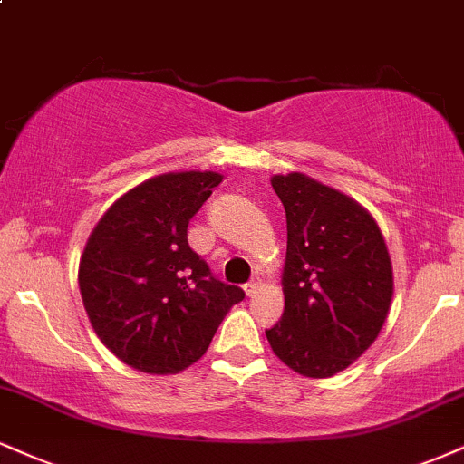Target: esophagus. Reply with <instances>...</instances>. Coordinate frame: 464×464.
Wrapping results in <instances>:
<instances>
[{"label": "esophagus", "mask_w": 464, "mask_h": 464, "mask_svg": "<svg viewBox=\"0 0 464 464\" xmlns=\"http://www.w3.org/2000/svg\"><path fill=\"white\" fill-rule=\"evenodd\" d=\"M256 289H259V283H256V281H250V283H246V285H244V292H246V295H255Z\"/></svg>", "instance_id": "esophagus-1"}]
</instances>
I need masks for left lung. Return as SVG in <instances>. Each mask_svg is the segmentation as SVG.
Segmentation results:
<instances>
[{"label": "left lung", "instance_id": "obj_1", "mask_svg": "<svg viewBox=\"0 0 464 464\" xmlns=\"http://www.w3.org/2000/svg\"><path fill=\"white\" fill-rule=\"evenodd\" d=\"M287 218L285 311L266 337L306 378L345 370L376 342L393 295L387 244L370 211L303 172L272 177Z\"/></svg>", "mask_w": 464, "mask_h": 464}]
</instances>
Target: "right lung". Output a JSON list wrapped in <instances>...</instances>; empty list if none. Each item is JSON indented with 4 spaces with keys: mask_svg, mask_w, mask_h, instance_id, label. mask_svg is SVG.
<instances>
[{
    "mask_svg": "<svg viewBox=\"0 0 464 464\" xmlns=\"http://www.w3.org/2000/svg\"><path fill=\"white\" fill-rule=\"evenodd\" d=\"M218 172H169L105 211L80 259V292L94 333L144 373H177L208 353L236 285L218 281L188 244V225Z\"/></svg>",
    "mask_w": 464,
    "mask_h": 464,
    "instance_id": "add662e5",
    "label": "right lung"
}]
</instances>
